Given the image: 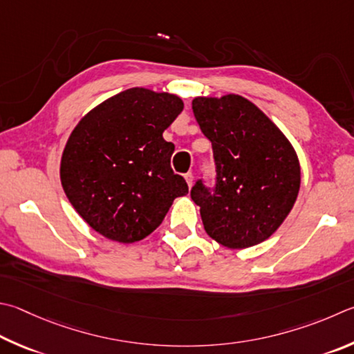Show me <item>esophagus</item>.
<instances>
[{
	"label": "esophagus",
	"instance_id": "1",
	"mask_svg": "<svg viewBox=\"0 0 354 354\" xmlns=\"http://www.w3.org/2000/svg\"><path fill=\"white\" fill-rule=\"evenodd\" d=\"M184 178H185V181H187L189 187H192V184H194V175H192V173H185Z\"/></svg>",
	"mask_w": 354,
	"mask_h": 354
}]
</instances>
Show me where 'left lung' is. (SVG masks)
I'll list each match as a JSON object with an SVG mask.
<instances>
[{
    "label": "left lung",
    "instance_id": "left-lung-1",
    "mask_svg": "<svg viewBox=\"0 0 354 354\" xmlns=\"http://www.w3.org/2000/svg\"><path fill=\"white\" fill-rule=\"evenodd\" d=\"M192 110L212 142L214 194L192 189L204 229L229 249L268 240L292 210L300 190V162L283 131L239 94L195 97Z\"/></svg>",
    "mask_w": 354,
    "mask_h": 354
}]
</instances>
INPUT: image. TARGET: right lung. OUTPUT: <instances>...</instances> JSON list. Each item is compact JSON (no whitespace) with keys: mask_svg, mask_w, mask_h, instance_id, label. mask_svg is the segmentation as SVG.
Wrapping results in <instances>:
<instances>
[{"mask_svg":"<svg viewBox=\"0 0 354 354\" xmlns=\"http://www.w3.org/2000/svg\"><path fill=\"white\" fill-rule=\"evenodd\" d=\"M183 100L147 88L125 89L86 113L69 134L60 162L62 187L89 227L118 243L149 236L178 196L175 145L162 138Z\"/></svg>","mask_w":354,"mask_h":354,"instance_id":"add662e5","label":"right lung"}]
</instances>
